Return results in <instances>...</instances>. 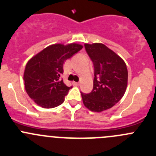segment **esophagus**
I'll list each match as a JSON object with an SVG mask.
<instances>
[{
  "label": "esophagus",
  "instance_id": "34e87169",
  "mask_svg": "<svg viewBox=\"0 0 156 156\" xmlns=\"http://www.w3.org/2000/svg\"><path fill=\"white\" fill-rule=\"evenodd\" d=\"M73 84L74 86H79L80 85V83H77V82H73Z\"/></svg>",
  "mask_w": 156,
  "mask_h": 156
}]
</instances>
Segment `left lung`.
I'll use <instances>...</instances> for the list:
<instances>
[{"instance_id":"obj_1","label":"left lung","mask_w":156,"mask_h":156,"mask_svg":"<svg viewBox=\"0 0 156 156\" xmlns=\"http://www.w3.org/2000/svg\"><path fill=\"white\" fill-rule=\"evenodd\" d=\"M84 46L93 63L95 77L91 93H81L83 103L92 112H103L115 106L125 94L128 83L126 64L104 44Z\"/></svg>"}]
</instances>
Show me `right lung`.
<instances>
[{
  "label": "right lung",
  "mask_w": 156,
  "mask_h": 156,
  "mask_svg": "<svg viewBox=\"0 0 156 156\" xmlns=\"http://www.w3.org/2000/svg\"><path fill=\"white\" fill-rule=\"evenodd\" d=\"M82 48L75 43L52 44L28 60L23 73L25 90L36 104L51 109L64 102L71 87L60 79L63 63Z\"/></svg>",
  "instance_id": "right-lung-1"
}]
</instances>
